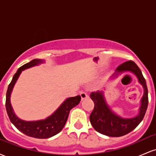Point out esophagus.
I'll return each instance as SVG.
<instances>
[{
	"mask_svg": "<svg viewBox=\"0 0 156 156\" xmlns=\"http://www.w3.org/2000/svg\"><path fill=\"white\" fill-rule=\"evenodd\" d=\"M80 97H81L82 101H83V100H84V99H87V98H89L88 94H87L86 92H80Z\"/></svg>",
	"mask_w": 156,
	"mask_h": 156,
	"instance_id": "34e87169",
	"label": "esophagus"
}]
</instances>
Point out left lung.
I'll return each mask as SVG.
<instances>
[{
  "instance_id": "obj_1",
  "label": "left lung",
  "mask_w": 156,
  "mask_h": 156,
  "mask_svg": "<svg viewBox=\"0 0 156 156\" xmlns=\"http://www.w3.org/2000/svg\"><path fill=\"white\" fill-rule=\"evenodd\" d=\"M127 71L133 73L144 88L139 112L135 117L122 118L116 114L106 103L103 91L92 92L90 94L91 99L94 103V110L89 116L91 124L97 131L108 136H122L135 129L142 121L147 108L148 91L146 80L135 62L128 61L122 64L116 69L115 73L111 78H116L118 75Z\"/></svg>"
}]
</instances>
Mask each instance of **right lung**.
Instances as JSON below:
<instances>
[{
	"label": "right lung",
	"instance_id": "1",
	"mask_svg": "<svg viewBox=\"0 0 156 156\" xmlns=\"http://www.w3.org/2000/svg\"><path fill=\"white\" fill-rule=\"evenodd\" d=\"M44 62V60L37 58L20 67L17 73L14 75L6 92V108L11 122L22 133L28 136L37 139H47L59 133L67 122L70 110L76 106L81 99L80 95L67 98L56 109V111L44 119L37 121H25L17 117L14 112L10 102L11 93L12 92L14 86L23 70L39 65Z\"/></svg>",
	"mask_w": 156,
	"mask_h": 156
}]
</instances>
